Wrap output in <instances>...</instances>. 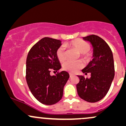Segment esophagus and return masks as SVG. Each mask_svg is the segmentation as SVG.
Returning <instances> with one entry per match:
<instances>
[{"instance_id": "34e87169", "label": "esophagus", "mask_w": 126, "mask_h": 126, "mask_svg": "<svg viewBox=\"0 0 126 126\" xmlns=\"http://www.w3.org/2000/svg\"><path fill=\"white\" fill-rule=\"evenodd\" d=\"M69 74H70V77L71 78V77H72L73 76V74L72 73H69Z\"/></svg>"}]
</instances>
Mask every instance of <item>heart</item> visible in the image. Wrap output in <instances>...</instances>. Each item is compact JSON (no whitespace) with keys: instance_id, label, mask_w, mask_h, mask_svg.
<instances>
[{"instance_id":"1","label":"heart","mask_w":126,"mask_h":126,"mask_svg":"<svg viewBox=\"0 0 126 126\" xmlns=\"http://www.w3.org/2000/svg\"><path fill=\"white\" fill-rule=\"evenodd\" d=\"M66 46L76 50L80 53V56L83 60L88 61L90 59L91 55L88 52L90 50L91 47L90 44L86 41L80 39H76L67 43ZM56 54L58 59L59 61L63 62L65 60V50L63 47H59L56 50ZM82 67H83V63L81 61H67L65 62L63 65V70L70 73L76 72Z\"/></svg>"}]
</instances>
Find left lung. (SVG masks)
<instances>
[{
    "instance_id": "1",
    "label": "left lung",
    "mask_w": 126,
    "mask_h": 126,
    "mask_svg": "<svg viewBox=\"0 0 126 126\" xmlns=\"http://www.w3.org/2000/svg\"><path fill=\"white\" fill-rule=\"evenodd\" d=\"M83 39L93 46V59L82 70L86 75L90 73L91 78L78 76L80 80L76 85L77 91L82 99L94 103L106 95L114 78L113 54L108 44L98 36L91 35Z\"/></svg>"
}]
</instances>
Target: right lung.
<instances>
[{
  "mask_svg": "<svg viewBox=\"0 0 126 126\" xmlns=\"http://www.w3.org/2000/svg\"><path fill=\"white\" fill-rule=\"evenodd\" d=\"M61 44L60 40L44 37L33 46L27 56V83L35 98L44 105H54L61 99L70 77L65 71L50 74L52 70L57 72L61 68L56 54Z\"/></svg>",
  "mask_w": 126,
  "mask_h": 126,
  "instance_id": "obj_1",
  "label": "right lung"
}]
</instances>
